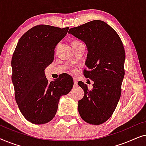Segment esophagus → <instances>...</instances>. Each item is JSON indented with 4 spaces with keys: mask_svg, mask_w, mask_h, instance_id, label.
I'll list each match as a JSON object with an SVG mask.
<instances>
[{
    "mask_svg": "<svg viewBox=\"0 0 146 146\" xmlns=\"http://www.w3.org/2000/svg\"><path fill=\"white\" fill-rule=\"evenodd\" d=\"M74 86H78V82L76 79H74Z\"/></svg>",
    "mask_w": 146,
    "mask_h": 146,
    "instance_id": "34e87169",
    "label": "esophagus"
}]
</instances>
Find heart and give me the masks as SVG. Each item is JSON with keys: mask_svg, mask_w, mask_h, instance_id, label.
Wrapping results in <instances>:
<instances>
[{"mask_svg": "<svg viewBox=\"0 0 146 146\" xmlns=\"http://www.w3.org/2000/svg\"><path fill=\"white\" fill-rule=\"evenodd\" d=\"M74 42H76V41H74Z\"/></svg>", "mask_w": 146, "mask_h": 146, "instance_id": "heart-1", "label": "heart"}]
</instances>
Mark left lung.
I'll use <instances>...</instances> for the list:
<instances>
[{
    "instance_id": "left-lung-1",
    "label": "left lung",
    "mask_w": 146,
    "mask_h": 146,
    "mask_svg": "<svg viewBox=\"0 0 146 146\" xmlns=\"http://www.w3.org/2000/svg\"><path fill=\"white\" fill-rule=\"evenodd\" d=\"M68 33L86 45L88 70L84 74L94 82L91 90L82 82L78 83L84 92L78 112L86 122L100 125L111 117L121 96L125 58L122 42L110 26L99 20L72 28Z\"/></svg>"
}]
</instances>
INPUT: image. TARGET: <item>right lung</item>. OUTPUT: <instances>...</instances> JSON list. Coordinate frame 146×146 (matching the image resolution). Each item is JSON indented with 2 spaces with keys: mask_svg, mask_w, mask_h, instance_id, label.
<instances>
[{
  "mask_svg": "<svg viewBox=\"0 0 146 146\" xmlns=\"http://www.w3.org/2000/svg\"><path fill=\"white\" fill-rule=\"evenodd\" d=\"M68 29L44 25L34 27L22 36L13 53L12 81L16 102L26 119L35 124L51 121L60 98L73 87L69 76L63 74L48 82L44 73L54 60L56 46Z\"/></svg>",
  "mask_w": 146,
  "mask_h": 146,
  "instance_id": "obj_1",
  "label": "right lung"
}]
</instances>
